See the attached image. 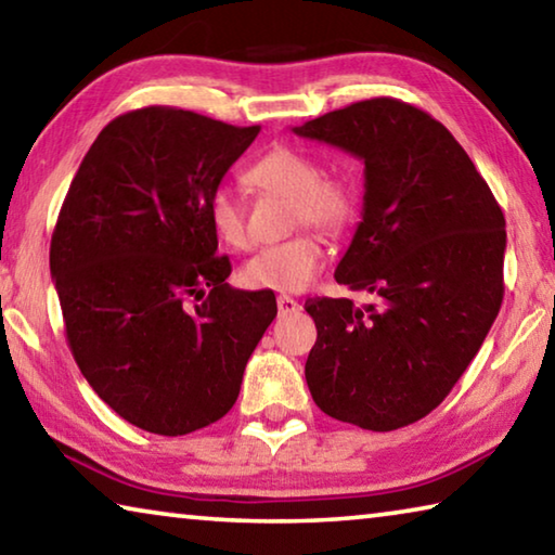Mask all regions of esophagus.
Here are the masks:
<instances>
[{
  "label": "esophagus",
  "mask_w": 555,
  "mask_h": 555,
  "mask_svg": "<svg viewBox=\"0 0 555 555\" xmlns=\"http://www.w3.org/2000/svg\"><path fill=\"white\" fill-rule=\"evenodd\" d=\"M276 306H279V315H291V313H298L300 311V304L296 298L291 296H279L276 298Z\"/></svg>",
  "instance_id": "34e87169"
}]
</instances>
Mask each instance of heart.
Masks as SVG:
<instances>
[{"mask_svg":"<svg viewBox=\"0 0 555 555\" xmlns=\"http://www.w3.org/2000/svg\"><path fill=\"white\" fill-rule=\"evenodd\" d=\"M247 181L259 193L279 195L291 203V228L311 224L325 234H343L357 215V193L343 176H321L315 158L294 146H276L247 168ZM208 218L218 237L232 249H247L249 234L244 212L230 191L218 188L210 195ZM323 242L315 232H300L274 247L257 251L242 267L249 288L300 291L321 274Z\"/></svg>","mask_w":555,"mask_h":555,"instance_id":"b5f03b06","label":"heart"}]
</instances>
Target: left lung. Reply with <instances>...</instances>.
<instances>
[{"label": "left lung", "mask_w": 555, "mask_h": 555, "mask_svg": "<svg viewBox=\"0 0 555 555\" xmlns=\"http://www.w3.org/2000/svg\"><path fill=\"white\" fill-rule=\"evenodd\" d=\"M364 164L362 222L335 281L377 304L308 298L318 340L306 382L318 409L397 430L443 401L475 360L504 296V215L465 149L393 98L294 127Z\"/></svg>", "instance_id": "obj_1"}]
</instances>
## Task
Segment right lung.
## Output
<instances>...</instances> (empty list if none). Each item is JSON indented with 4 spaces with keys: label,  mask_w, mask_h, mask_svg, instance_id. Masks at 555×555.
I'll return each instance as SVG.
<instances>
[{
    "label": "right lung",
    "mask_w": 555,
    "mask_h": 555,
    "mask_svg": "<svg viewBox=\"0 0 555 555\" xmlns=\"http://www.w3.org/2000/svg\"><path fill=\"white\" fill-rule=\"evenodd\" d=\"M259 127L176 107L100 131L51 240L70 352L98 397L149 434L222 418L271 321V291L232 288L208 203Z\"/></svg>",
    "instance_id": "1"
}]
</instances>
